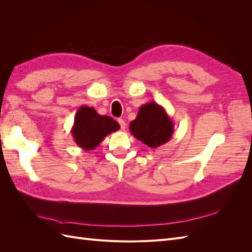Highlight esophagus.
I'll use <instances>...</instances> for the list:
<instances>
[{
    "instance_id": "obj_1",
    "label": "esophagus",
    "mask_w": 252,
    "mask_h": 252,
    "mask_svg": "<svg viewBox=\"0 0 252 252\" xmlns=\"http://www.w3.org/2000/svg\"><path fill=\"white\" fill-rule=\"evenodd\" d=\"M118 122H119V124H120V126H121V129H122V130H125V128H126V124H125L124 120L119 119V120H118Z\"/></svg>"
}]
</instances>
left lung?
I'll return each instance as SVG.
<instances>
[{
    "label": "left lung",
    "instance_id": "obj_1",
    "mask_svg": "<svg viewBox=\"0 0 252 252\" xmlns=\"http://www.w3.org/2000/svg\"><path fill=\"white\" fill-rule=\"evenodd\" d=\"M129 130L148 147L158 148L171 139L174 124L163 106L149 102L141 106Z\"/></svg>",
    "mask_w": 252,
    "mask_h": 252
}]
</instances>
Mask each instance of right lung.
<instances>
[{
	"instance_id": "1",
	"label": "right lung",
	"mask_w": 252,
	"mask_h": 252,
	"mask_svg": "<svg viewBox=\"0 0 252 252\" xmlns=\"http://www.w3.org/2000/svg\"><path fill=\"white\" fill-rule=\"evenodd\" d=\"M119 129V123L112 118L101 116L94 107L81 106L75 113L71 134L80 148L89 151L94 150L105 136Z\"/></svg>"
}]
</instances>
